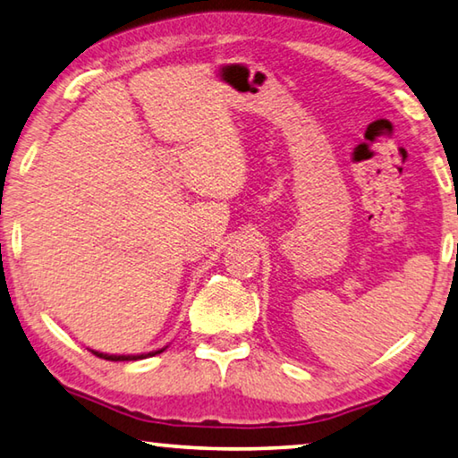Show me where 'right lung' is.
<instances>
[{
	"mask_svg": "<svg viewBox=\"0 0 458 458\" xmlns=\"http://www.w3.org/2000/svg\"><path fill=\"white\" fill-rule=\"evenodd\" d=\"M165 348H161V350H156V352H149V354H137V356H116V354H102V352H96V350H91L94 352L96 356H100V358H104V360H112V362H124V360H140V358H149V356H156V354H161V352H164Z\"/></svg>",
	"mask_w": 458,
	"mask_h": 458,
	"instance_id": "1",
	"label": "right lung"
}]
</instances>
